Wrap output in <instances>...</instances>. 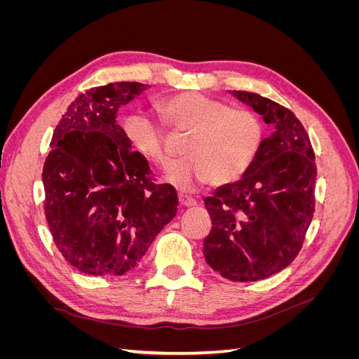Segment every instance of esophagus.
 I'll return each instance as SVG.
<instances>
[{"label":"esophagus","mask_w":359,"mask_h":359,"mask_svg":"<svg viewBox=\"0 0 359 359\" xmlns=\"http://www.w3.org/2000/svg\"><path fill=\"white\" fill-rule=\"evenodd\" d=\"M178 201H180V206H182V208H191V206L196 205V201L189 196H184V194H180Z\"/></svg>","instance_id":"obj_1"}]
</instances>
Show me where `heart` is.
<instances>
[{
  "instance_id": "obj_1",
  "label": "heart",
  "mask_w": 359,
  "mask_h": 359,
  "mask_svg": "<svg viewBox=\"0 0 359 359\" xmlns=\"http://www.w3.org/2000/svg\"><path fill=\"white\" fill-rule=\"evenodd\" d=\"M166 124L189 132L184 144L187 156L169 163L163 180L182 191L205 184L227 186L244 177L252 166L264 136L260 118L202 93H182L158 103ZM123 133L133 151L156 165H165V130L144 111L126 115Z\"/></svg>"
}]
</instances>
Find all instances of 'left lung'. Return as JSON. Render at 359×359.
<instances>
[{"instance_id":"obj_1","label":"left lung","mask_w":359,"mask_h":359,"mask_svg":"<svg viewBox=\"0 0 359 359\" xmlns=\"http://www.w3.org/2000/svg\"><path fill=\"white\" fill-rule=\"evenodd\" d=\"M274 132L260 142L241 180L205 199L212 229L206 264L232 281H257L292 264L314 212L316 165L310 137L295 114L265 97L231 91Z\"/></svg>"}]
</instances>
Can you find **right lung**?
I'll use <instances>...</instances> for the list:
<instances>
[{
  "label": "right lung",
  "mask_w": 359,
  "mask_h": 359,
  "mask_svg": "<svg viewBox=\"0 0 359 359\" xmlns=\"http://www.w3.org/2000/svg\"><path fill=\"white\" fill-rule=\"evenodd\" d=\"M148 85L115 82L76 97L53 130L43 166L45 214L64 259L88 276H123L177 214L169 184H154L116 114Z\"/></svg>",
  "instance_id": "1"
}]
</instances>
